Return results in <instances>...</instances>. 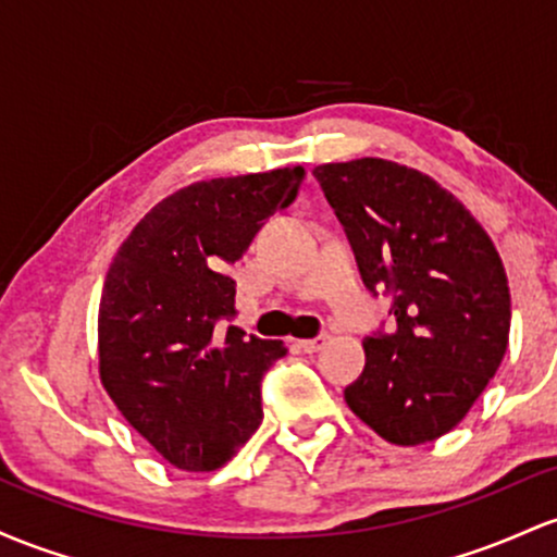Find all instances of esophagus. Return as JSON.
Masks as SVG:
<instances>
[{
    "label": "esophagus",
    "mask_w": 557,
    "mask_h": 557,
    "mask_svg": "<svg viewBox=\"0 0 557 557\" xmlns=\"http://www.w3.org/2000/svg\"><path fill=\"white\" fill-rule=\"evenodd\" d=\"M326 342H329V334H318L315 339H302V342H299V347H302L305 352H318V349L326 347Z\"/></svg>",
    "instance_id": "esophagus-1"
}]
</instances>
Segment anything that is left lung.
Returning a JSON list of instances; mask_svg holds the SVG:
<instances>
[{"label": "left lung", "instance_id": "obj_1", "mask_svg": "<svg viewBox=\"0 0 557 557\" xmlns=\"http://www.w3.org/2000/svg\"><path fill=\"white\" fill-rule=\"evenodd\" d=\"M345 226L373 297L397 331L366 336V368L345 389L355 416L392 445L440 440L495 376L510 334V292L495 245L447 189L379 158L312 171Z\"/></svg>", "mask_w": 557, "mask_h": 557}]
</instances>
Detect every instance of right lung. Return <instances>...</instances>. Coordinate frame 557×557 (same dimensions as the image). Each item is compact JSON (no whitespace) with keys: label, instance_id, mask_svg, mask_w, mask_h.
Wrapping results in <instances>:
<instances>
[{"label":"right lung","instance_id":"right-lung-1","mask_svg":"<svg viewBox=\"0 0 557 557\" xmlns=\"http://www.w3.org/2000/svg\"><path fill=\"white\" fill-rule=\"evenodd\" d=\"M302 168L197 181L154 205L117 249L99 302V376L123 418L181 471H215L262 421L284 342L215 331L236 315L234 265L295 202Z\"/></svg>","mask_w":557,"mask_h":557}]
</instances>
